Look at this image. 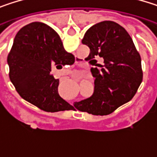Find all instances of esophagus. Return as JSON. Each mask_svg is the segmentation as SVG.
<instances>
[{
    "mask_svg": "<svg viewBox=\"0 0 157 157\" xmlns=\"http://www.w3.org/2000/svg\"><path fill=\"white\" fill-rule=\"evenodd\" d=\"M75 78H77V76H76V77H75Z\"/></svg>",
    "mask_w": 157,
    "mask_h": 157,
    "instance_id": "obj_1",
    "label": "esophagus"
}]
</instances>
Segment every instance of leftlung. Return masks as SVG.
<instances>
[{
    "mask_svg": "<svg viewBox=\"0 0 157 157\" xmlns=\"http://www.w3.org/2000/svg\"><path fill=\"white\" fill-rule=\"evenodd\" d=\"M82 43L90 48L85 59L92 67L94 91L91 97L75 103L81 112L94 115H107L129 102L143 80L141 57L126 30L112 21L93 25ZM102 58L104 63H97Z\"/></svg>",
    "mask_w": 157,
    "mask_h": 157,
    "instance_id": "8db88e82",
    "label": "left lung"
}]
</instances>
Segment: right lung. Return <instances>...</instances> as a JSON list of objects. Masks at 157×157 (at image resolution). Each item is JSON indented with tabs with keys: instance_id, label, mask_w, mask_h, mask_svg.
<instances>
[{
	"instance_id": "obj_1",
	"label": "right lung",
	"mask_w": 157,
	"mask_h": 157,
	"mask_svg": "<svg viewBox=\"0 0 157 157\" xmlns=\"http://www.w3.org/2000/svg\"><path fill=\"white\" fill-rule=\"evenodd\" d=\"M7 63L10 80L25 101L49 113L75 109L60 96L59 79L51 74L52 68L73 64L75 56L64 50L58 33L47 24L35 21L22 27Z\"/></svg>"
}]
</instances>
